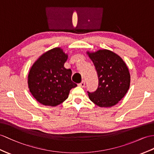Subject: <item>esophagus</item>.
Here are the masks:
<instances>
[{"label":"esophagus","mask_w":154,"mask_h":154,"mask_svg":"<svg viewBox=\"0 0 154 154\" xmlns=\"http://www.w3.org/2000/svg\"><path fill=\"white\" fill-rule=\"evenodd\" d=\"M85 82L84 80H82L81 83L78 84V86H80V87H82V88L85 87Z\"/></svg>","instance_id":"esophagus-1"}]
</instances>
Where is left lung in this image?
Segmentation results:
<instances>
[{
	"mask_svg": "<svg viewBox=\"0 0 154 154\" xmlns=\"http://www.w3.org/2000/svg\"><path fill=\"white\" fill-rule=\"evenodd\" d=\"M94 64L99 78V87L88 92L89 99L100 107L116 105L129 89L131 76L120 56L108 50L86 52Z\"/></svg>",
	"mask_w": 154,
	"mask_h": 154,
	"instance_id": "1",
	"label": "left lung"
}]
</instances>
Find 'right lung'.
<instances>
[{
  "instance_id": "obj_1",
  "label": "right lung",
  "mask_w": 154,
  "mask_h": 154,
  "mask_svg": "<svg viewBox=\"0 0 154 154\" xmlns=\"http://www.w3.org/2000/svg\"><path fill=\"white\" fill-rule=\"evenodd\" d=\"M68 54L61 48L45 52L34 63L28 74V88L37 101L56 106L68 98L77 84L71 80L72 71L65 68Z\"/></svg>"
}]
</instances>
